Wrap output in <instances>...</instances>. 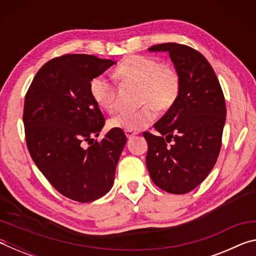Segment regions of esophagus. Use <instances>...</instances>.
Segmentation results:
<instances>
[{"mask_svg":"<svg viewBox=\"0 0 256 256\" xmlns=\"http://www.w3.org/2000/svg\"><path fill=\"white\" fill-rule=\"evenodd\" d=\"M125 134H126V138L130 140V138H132L136 136V133L133 132V131H125Z\"/></svg>","mask_w":256,"mask_h":256,"instance_id":"esophagus-1","label":"esophagus"}]
</instances>
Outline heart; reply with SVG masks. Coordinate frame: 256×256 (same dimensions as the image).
Masks as SVG:
<instances>
[{"label": "heart", "instance_id": "heart-1", "mask_svg": "<svg viewBox=\"0 0 256 256\" xmlns=\"http://www.w3.org/2000/svg\"><path fill=\"white\" fill-rule=\"evenodd\" d=\"M120 80L141 86L140 100L144 104L138 110H120L110 120V125L124 131H140L152 122L156 110H167L180 94V78L170 64L162 63L149 56L131 55L125 58L115 70ZM90 94L97 105L107 112L118 106L116 89L106 76L94 78L89 84Z\"/></svg>", "mask_w": 256, "mask_h": 256}]
</instances>
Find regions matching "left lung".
Listing matches in <instances>:
<instances>
[{
  "label": "left lung",
  "mask_w": 256,
  "mask_h": 256,
  "mask_svg": "<svg viewBox=\"0 0 256 256\" xmlns=\"http://www.w3.org/2000/svg\"><path fill=\"white\" fill-rule=\"evenodd\" d=\"M168 53L180 78V94L159 122L158 136L144 132L146 164L164 190L185 194L204 180L222 148L226 104L214 68L198 50L176 42L150 47Z\"/></svg>",
  "instance_id": "1"
}]
</instances>
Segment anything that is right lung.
<instances>
[{
  "label": "right lung",
  "instance_id": "add662e5",
  "mask_svg": "<svg viewBox=\"0 0 256 256\" xmlns=\"http://www.w3.org/2000/svg\"><path fill=\"white\" fill-rule=\"evenodd\" d=\"M115 64L86 54L56 58L42 66L26 94L24 124L30 156L53 188L81 203L97 200L112 188L126 144L120 128L94 142L105 118L89 84ZM86 142L92 146L84 148Z\"/></svg>",
  "mask_w": 256,
  "mask_h": 256
}]
</instances>
